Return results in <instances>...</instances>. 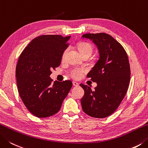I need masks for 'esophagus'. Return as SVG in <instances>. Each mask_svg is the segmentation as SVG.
<instances>
[{"instance_id":"1","label":"esophagus","mask_w":148,"mask_h":148,"mask_svg":"<svg viewBox=\"0 0 148 148\" xmlns=\"http://www.w3.org/2000/svg\"><path fill=\"white\" fill-rule=\"evenodd\" d=\"M73 85L74 86H79V84L78 83V82H75V81H73Z\"/></svg>"}]
</instances>
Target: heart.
Segmentation results:
<instances>
[{
    "mask_svg": "<svg viewBox=\"0 0 148 148\" xmlns=\"http://www.w3.org/2000/svg\"><path fill=\"white\" fill-rule=\"evenodd\" d=\"M78 48H79V51L80 52L81 55H84L85 53H91L92 51H93V48L90 45V44L86 43V42H82L80 43L78 46ZM67 50L66 49L63 53L62 55V58H64L66 53ZM86 71V69L84 68H74L71 69V76L74 78L75 79H79L82 77V74L84 72Z\"/></svg>",
    "mask_w": 148,
    "mask_h": 148,
    "instance_id": "heart-1",
    "label": "heart"
}]
</instances>
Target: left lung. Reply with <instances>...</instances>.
<instances>
[{
	"mask_svg": "<svg viewBox=\"0 0 148 148\" xmlns=\"http://www.w3.org/2000/svg\"><path fill=\"white\" fill-rule=\"evenodd\" d=\"M93 41L99 58L87 77L97 84L95 90L80 84L84 90L81 99L84 112L95 118H105L119 106L126 95L130 80V67L126 51L119 42L104 33L82 36Z\"/></svg>",
	"mask_w": 148,
	"mask_h": 148,
	"instance_id": "left-lung-1",
	"label": "left lung"
}]
</instances>
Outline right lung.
<instances>
[{
	"label": "right lung",
	"instance_id": "obj_1",
	"mask_svg": "<svg viewBox=\"0 0 148 148\" xmlns=\"http://www.w3.org/2000/svg\"><path fill=\"white\" fill-rule=\"evenodd\" d=\"M71 36L46 35L35 38L19 57L16 67L18 91L33 115L45 118L60 110L72 87L70 80L51 84V70L59 66Z\"/></svg>",
	"mask_w": 148,
	"mask_h": 148
}]
</instances>
